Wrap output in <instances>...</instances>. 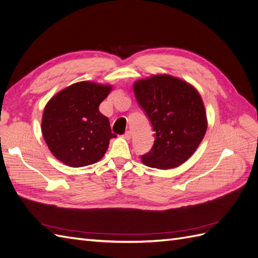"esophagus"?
<instances>
[{"label":"esophagus","mask_w":258,"mask_h":258,"mask_svg":"<svg viewBox=\"0 0 258 258\" xmlns=\"http://www.w3.org/2000/svg\"><path fill=\"white\" fill-rule=\"evenodd\" d=\"M124 139H126V140H130V138H131V132L128 130V131H126V132H124V135L122 136Z\"/></svg>","instance_id":"esophagus-1"}]
</instances>
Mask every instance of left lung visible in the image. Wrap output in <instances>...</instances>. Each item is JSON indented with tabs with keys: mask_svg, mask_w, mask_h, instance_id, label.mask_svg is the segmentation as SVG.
I'll use <instances>...</instances> for the list:
<instances>
[{
	"mask_svg": "<svg viewBox=\"0 0 258 258\" xmlns=\"http://www.w3.org/2000/svg\"><path fill=\"white\" fill-rule=\"evenodd\" d=\"M136 99L154 131L152 150L142 155L146 166L172 169L197 150L207 131V115L198 91L170 75L138 81Z\"/></svg>",
	"mask_w": 258,
	"mask_h": 258,
	"instance_id": "8db88e82",
	"label": "left lung"
}]
</instances>
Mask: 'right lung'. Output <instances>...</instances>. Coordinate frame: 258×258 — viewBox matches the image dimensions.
I'll return each mask as SVG.
<instances>
[{
	"label": "right lung",
	"mask_w": 258,
	"mask_h": 258,
	"mask_svg": "<svg viewBox=\"0 0 258 258\" xmlns=\"http://www.w3.org/2000/svg\"><path fill=\"white\" fill-rule=\"evenodd\" d=\"M111 86L80 82L57 93L46 105L42 132L52 155L70 167L92 165L103 157L112 134L99 105Z\"/></svg>",
	"instance_id": "add662e5"
}]
</instances>
